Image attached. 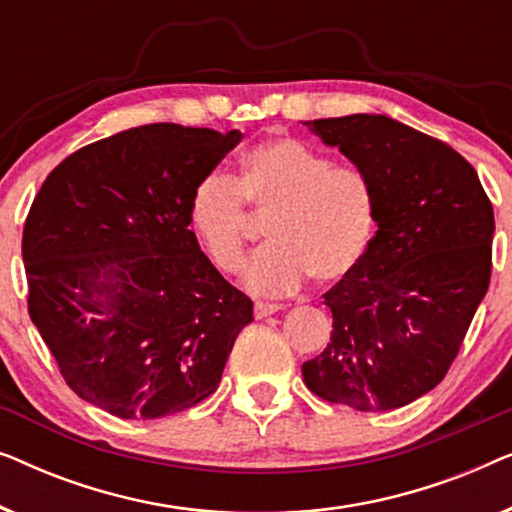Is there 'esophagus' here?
Segmentation results:
<instances>
[{
	"label": "esophagus",
	"instance_id": "esophagus-1",
	"mask_svg": "<svg viewBox=\"0 0 512 512\" xmlns=\"http://www.w3.org/2000/svg\"><path fill=\"white\" fill-rule=\"evenodd\" d=\"M279 310H282V305H277V303H256V305H254L256 319L270 317V314H275V312H279Z\"/></svg>",
	"mask_w": 512,
	"mask_h": 512
}]
</instances>
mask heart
<instances>
[{"mask_svg":"<svg viewBox=\"0 0 512 512\" xmlns=\"http://www.w3.org/2000/svg\"><path fill=\"white\" fill-rule=\"evenodd\" d=\"M270 216V244L251 261L247 286L258 293L347 277L366 254L375 200L359 167L331 163L298 139H268L242 156L240 174L207 172L193 186L188 216L209 261L226 275L242 270L249 214Z\"/></svg>","mask_w":512,"mask_h":512,"instance_id":"heart-1","label":"heart"}]
</instances>
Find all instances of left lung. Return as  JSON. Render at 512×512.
<instances>
[{
	"label": "left lung",
	"mask_w": 512,
	"mask_h": 512,
	"mask_svg": "<svg viewBox=\"0 0 512 512\" xmlns=\"http://www.w3.org/2000/svg\"><path fill=\"white\" fill-rule=\"evenodd\" d=\"M366 174L377 233L324 303L331 342L307 389L361 412L403 408L450 370L492 277L494 209L478 172L436 137L387 116L305 121Z\"/></svg>",
	"instance_id": "obj_1"
}]
</instances>
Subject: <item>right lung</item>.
<instances>
[{"mask_svg": "<svg viewBox=\"0 0 512 512\" xmlns=\"http://www.w3.org/2000/svg\"><path fill=\"white\" fill-rule=\"evenodd\" d=\"M240 139L139 125L67 156L32 202L27 310L69 389L109 415L158 419L205 401L254 321L251 298L188 230L193 186Z\"/></svg>", "mask_w": 512, "mask_h": 512, "instance_id": "right-lung-1", "label": "right lung"}]
</instances>
